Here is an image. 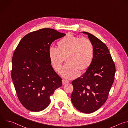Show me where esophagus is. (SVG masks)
<instances>
[{"label": "esophagus", "mask_w": 128, "mask_h": 128, "mask_svg": "<svg viewBox=\"0 0 128 128\" xmlns=\"http://www.w3.org/2000/svg\"><path fill=\"white\" fill-rule=\"evenodd\" d=\"M69 81H68V80H62V84H63V85H64V84H68V83H69Z\"/></svg>", "instance_id": "1"}]
</instances>
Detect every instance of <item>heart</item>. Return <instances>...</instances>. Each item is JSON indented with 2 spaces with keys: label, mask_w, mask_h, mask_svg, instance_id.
Here are the masks:
<instances>
[{
  "label": "heart",
  "mask_w": 128,
  "mask_h": 128,
  "mask_svg": "<svg viewBox=\"0 0 128 128\" xmlns=\"http://www.w3.org/2000/svg\"><path fill=\"white\" fill-rule=\"evenodd\" d=\"M58 48L50 46L48 56L51 65L56 71L61 70L64 58L67 62L61 74L67 78L76 77L86 72L92 63L94 46L89 39L67 34L57 42Z\"/></svg>",
  "instance_id": "heart-1"
}]
</instances>
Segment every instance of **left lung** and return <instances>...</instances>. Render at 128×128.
Listing matches in <instances>:
<instances>
[{
	"label": "left lung",
	"mask_w": 128,
	"mask_h": 128,
	"mask_svg": "<svg viewBox=\"0 0 128 128\" xmlns=\"http://www.w3.org/2000/svg\"><path fill=\"white\" fill-rule=\"evenodd\" d=\"M88 35L94 46V58L86 72L73 80L72 103L80 112L90 114L106 101L114 80L116 66L106 44L93 34Z\"/></svg>",
	"instance_id": "1"
}]
</instances>
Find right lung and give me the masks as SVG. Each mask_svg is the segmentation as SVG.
<instances>
[{
	"label": "right lung",
	"instance_id": "add662e5",
	"mask_svg": "<svg viewBox=\"0 0 128 128\" xmlns=\"http://www.w3.org/2000/svg\"><path fill=\"white\" fill-rule=\"evenodd\" d=\"M66 34L50 28L31 32L22 38L12 58V78L20 102L31 112H40L50 104V96L62 86V79L50 65L51 44Z\"/></svg>",
	"mask_w": 128,
	"mask_h": 128
}]
</instances>
